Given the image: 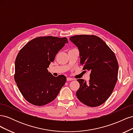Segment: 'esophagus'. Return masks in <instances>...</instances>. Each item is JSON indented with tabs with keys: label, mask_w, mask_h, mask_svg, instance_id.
<instances>
[{
	"label": "esophagus",
	"mask_w": 133,
	"mask_h": 133,
	"mask_svg": "<svg viewBox=\"0 0 133 133\" xmlns=\"http://www.w3.org/2000/svg\"><path fill=\"white\" fill-rule=\"evenodd\" d=\"M66 80H67V81H71V80H73L74 79L72 78H70V77H68L66 78Z\"/></svg>",
	"instance_id": "1"
}]
</instances>
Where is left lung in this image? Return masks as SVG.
Returning <instances> with one entry per match:
<instances>
[{"label":"left lung","mask_w":133,"mask_h":133,"mask_svg":"<svg viewBox=\"0 0 133 133\" xmlns=\"http://www.w3.org/2000/svg\"><path fill=\"white\" fill-rule=\"evenodd\" d=\"M70 40L79 50L83 70L91 71L89 82L77 79L80 87L76 95L88 107L102 105L110 97L118 80L119 65L115 54L96 35H75Z\"/></svg>","instance_id":"obj_1"}]
</instances>
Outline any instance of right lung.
Instances as JSON below:
<instances>
[{"mask_svg": "<svg viewBox=\"0 0 133 133\" xmlns=\"http://www.w3.org/2000/svg\"><path fill=\"white\" fill-rule=\"evenodd\" d=\"M67 43L66 37H39L19 51L15 62L14 79L27 102L42 106L57 97L66 78L64 75L54 76L47 68Z\"/></svg>", "mask_w": 133, "mask_h": 133, "instance_id": "right-lung-1", "label": "right lung"}]
</instances>
